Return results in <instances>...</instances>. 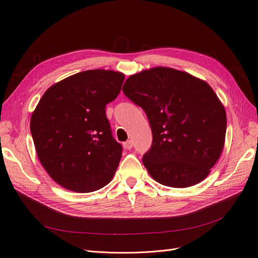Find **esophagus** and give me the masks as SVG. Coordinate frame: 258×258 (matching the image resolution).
Returning <instances> with one entry per match:
<instances>
[{"instance_id":"34e87169","label":"esophagus","mask_w":258,"mask_h":258,"mask_svg":"<svg viewBox=\"0 0 258 258\" xmlns=\"http://www.w3.org/2000/svg\"><path fill=\"white\" fill-rule=\"evenodd\" d=\"M132 146H134V141H132V140H128V141L123 143V147L126 148V150H131Z\"/></svg>"}]
</instances>
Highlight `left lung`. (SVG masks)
I'll return each instance as SVG.
<instances>
[{
    "label": "left lung",
    "instance_id": "left-lung-1",
    "mask_svg": "<svg viewBox=\"0 0 258 258\" xmlns=\"http://www.w3.org/2000/svg\"><path fill=\"white\" fill-rule=\"evenodd\" d=\"M122 91L151 124L153 143L142 159L150 175L176 188L204 181L222 154L227 126L213 89L188 73L158 67L129 76Z\"/></svg>",
    "mask_w": 258,
    "mask_h": 258
}]
</instances>
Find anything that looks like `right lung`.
<instances>
[{"label": "right lung", "instance_id": "obj_1", "mask_svg": "<svg viewBox=\"0 0 258 258\" xmlns=\"http://www.w3.org/2000/svg\"><path fill=\"white\" fill-rule=\"evenodd\" d=\"M124 75L88 70L45 91L31 116L37 157L60 186L90 192L111 182L122 146L113 138L105 106L119 95Z\"/></svg>", "mask_w": 258, "mask_h": 258}]
</instances>
